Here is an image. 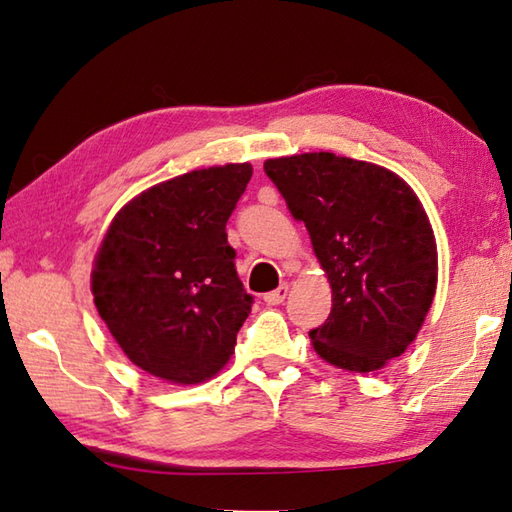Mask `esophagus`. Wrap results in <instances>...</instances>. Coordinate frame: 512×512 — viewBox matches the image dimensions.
I'll use <instances>...</instances> for the list:
<instances>
[{
    "instance_id": "34e87169",
    "label": "esophagus",
    "mask_w": 512,
    "mask_h": 512,
    "mask_svg": "<svg viewBox=\"0 0 512 512\" xmlns=\"http://www.w3.org/2000/svg\"><path fill=\"white\" fill-rule=\"evenodd\" d=\"M286 295H288V284H280L275 291L264 295V302L266 304H282L286 300Z\"/></svg>"
}]
</instances>
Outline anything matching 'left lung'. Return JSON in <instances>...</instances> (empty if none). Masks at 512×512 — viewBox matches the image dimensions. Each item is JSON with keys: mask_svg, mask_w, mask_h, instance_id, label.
<instances>
[{"mask_svg": "<svg viewBox=\"0 0 512 512\" xmlns=\"http://www.w3.org/2000/svg\"><path fill=\"white\" fill-rule=\"evenodd\" d=\"M264 172L331 282L313 349L340 369H383L412 345L436 293L439 257L421 201L398 174L331 152L268 159Z\"/></svg>", "mask_w": 512, "mask_h": 512, "instance_id": "left-lung-1", "label": "left lung"}]
</instances>
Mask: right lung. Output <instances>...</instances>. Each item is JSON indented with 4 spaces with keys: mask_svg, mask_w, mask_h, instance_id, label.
<instances>
[{
    "mask_svg": "<svg viewBox=\"0 0 512 512\" xmlns=\"http://www.w3.org/2000/svg\"><path fill=\"white\" fill-rule=\"evenodd\" d=\"M250 176V163L174 176L111 221L91 293L111 336L147 374L203 383L235 353L253 295L237 275L226 224Z\"/></svg>",
    "mask_w": 512,
    "mask_h": 512,
    "instance_id": "right-lung-1",
    "label": "right lung"
}]
</instances>
